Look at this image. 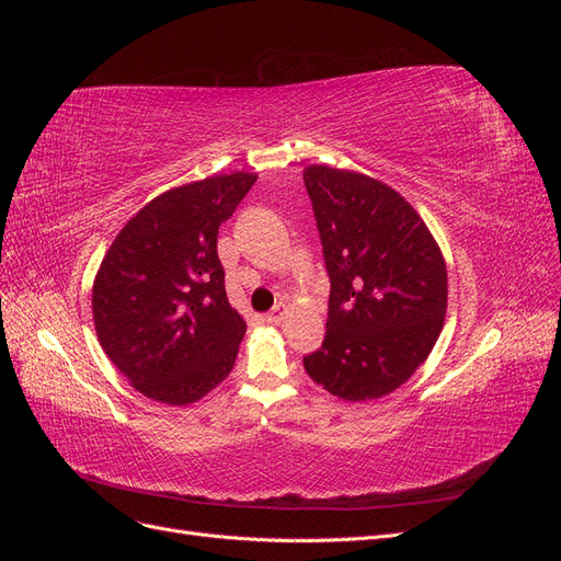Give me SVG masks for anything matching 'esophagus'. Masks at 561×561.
Masks as SVG:
<instances>
[{
  "label": "esophagus",
  "instance_id": "obj_1",
  "mask_svg": "<svg viewBox=\"0 0 561 561\" xmlns=\"http://www.w3.org/2000/svg\"><path fill=\"white\" fill-rule=\"evenodd\" d=\"M285 313H287V304H285V301H280V304H276L274 309L268 311L266 320H268V322H280V320L285 318Z\"/></svg>",
  "mask_w": 561,
  "mask_h": 561
}]
</instances>
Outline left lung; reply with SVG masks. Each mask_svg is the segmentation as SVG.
I'll list each match as a JSON object with an SVG mask.
<instances>
[{
    "mask_svg": "<svg viewBox=\"0 0 561 561\" xmlns=\"http://www.w3.org/2000/svg\"><path fill=\"white\" fill-rule=\"evenodd\" d=\"M330 276L325 342L304 355L328 393L377 400L428 358L447 313V266L419 213L388 184L304 168Z\"/></svg>",
    "mask_w": 561,
    "mask_h": 561,
    "instance_id": "1",
    "label": "left lung"
}]
</instances>
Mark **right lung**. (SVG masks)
I'll return each instance as SVG.
<instances>
[{
    "instance_id": "right-lung-1",
    "label": "right lung",
    "mask_w": 561,
    "mask_h": 561,
    "mask_svg": "<svg viewBox=\"0 0 561 561\" xmlns=\"http://www.w3.org/2000/svg\"><path fill=\"white\" fill-rule=\"evenodd\" d=\"M254 180L239 171L157 196L128 219L98 268V342L151 400L190 404L229 377L245 320L227 299L217 231Z\"/></svg>"
}]
</instances>
